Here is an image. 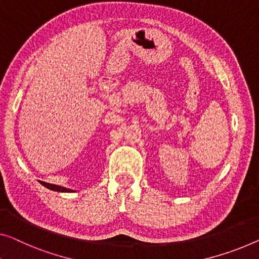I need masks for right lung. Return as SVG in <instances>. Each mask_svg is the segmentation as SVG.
<instances>
[{"label": "right lung", "mask_w": 259, "mask_h": 259, "mask_svg": "<svg viewBox=\"0 0 259 259\" xmlns=\"http://www.w3.org/2000/svg\"><path fill=\"white\" fill-rule=\"evenodd\" d=\"M40 184L43 185V186L48 187L49 190H52V191H57V192H73L72 190H69V188H65V187L58 186V185H53V184L44 183V181H40Z\"/></svg>", "instance_id": "obj_1"}]
</instances>
